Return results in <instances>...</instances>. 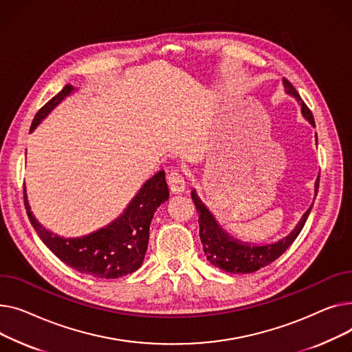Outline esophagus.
<instances>
[{
	"label": "esophagus",
	"instance_id": "obj_1",
	"mask_svg": "<svg viewBox=\"0 0 352 352\" xmlns=\"http://www.w3.org/2000/svg\"><path fill=\"white\" fill-rule=\"evenodd\" d=\"M168 182H169V189L173 195H180V193L184 192L186 182H184L183 173L179 169H175L169 173Z\"/></svg>",
	"mask_w": 352,
	"mask_h": 352
}]
</instances>
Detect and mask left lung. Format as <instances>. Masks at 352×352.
Masks as SVG:
<instances>
[{
	"instance_id": "8db88e82",
	"label": "left lung",
	"mask_w": 352,
	"mask_h": 352,
	"mask_svg": "<svg viewBox=\"0 0 352 352\" xmlns=\"http://www.w3.org/2000/svg\"><path fill=\"white\" fill-rule=\"evenodd\" d=\"M283 82L285 87V92L296 96L297 100L301 102L302 115L313 126H316L311 111H309L308 107L302 102L300 94L292 85V82L285 78L283 79ZM318 186L320 176L316 180V195L318 192ZM192 200L199 214V236L203 244V252L206 254V258H208L209 263H212L214 267L220 268V270L232 274L253 273L277 260L288 247L294 243V240L302 230L309 212L313 209V206H309V209L304 213V216L296 226V229L280 241L267 245H249L247 243H240L234 240L224 230H221V227L216 223L212 213L204 208V204L196 196L195 190L192 193Z\"/></svg>"
}]
</instances>
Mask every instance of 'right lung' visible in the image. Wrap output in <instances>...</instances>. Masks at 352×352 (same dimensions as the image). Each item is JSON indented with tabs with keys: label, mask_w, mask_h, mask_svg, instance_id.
Returning a JSON list of instances; mask_svg holds the SVG:
<instances>
[{
	"label": "right lung",
	"mask_w": 352,
	"mask_h": 352,
	"mask_svg": "<svg viewBox=\"0 0 352 352\" xmlns=\"http://www.w3.org/2000/svg\"><path fill=\"white\" fill-rule=\"evenodd\" d=\"M74 91L65 85L59 94L41 108L32 123L31 132L56 105ZM169 199L164 172H157L129 203L128 209L105 229L80 239H62L45 230L32 216L24 190V204L31 224L39 239L65 264L82 274L98 278H118L136 272L142 265L149 243V226L159 206Z\"/></svg>",
	"instance_id": "right-lung-1"
}]
</instances>
